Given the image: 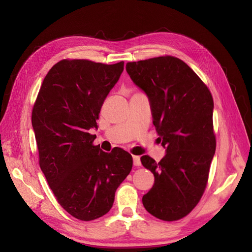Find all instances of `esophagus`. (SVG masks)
Masks as SVG:
<instances>
[{"label":"esophagus","instance_id":"1","mask_svg":"<svg viewBox=\"0 0 252 252\" xmlns=\"http://www.w3.org/2000/svg\"><path fill=\"white\" fill-rule=\"evenodd\" d=\"M133 158V165L134 166H140L141 165V158L139 156H132Z\"/></svg>","mask_w":252,"mask_h":252}]
</instances>
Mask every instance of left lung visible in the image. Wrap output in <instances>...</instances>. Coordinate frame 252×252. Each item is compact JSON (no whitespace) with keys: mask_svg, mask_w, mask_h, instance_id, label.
<instances>
[{"mask_svg":"<svg viewBox=\"0 0 252 252\" xmlns=\"http://www.w3.org/2000/svg\"><path fill=\"white\" fill-rule=\"evenodd\" d=\"M126 70L148 95L154 125L166 147L159 162L149 156L141 158L142 165L155 175L143 205L159 220H178L192 211L207 186L217 146L211 93L199 75L175 57L129 62Z\"/></svg>","mask_w":252,"mask_h":252,"instance_id":"left-lung-1","label":"left lung"}]
</instances>
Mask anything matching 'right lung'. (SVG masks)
I'll list each match as a JSON object with an SVG mask.
<instances>
[{
	"label": "right lung",
	"mask_w": 252,
	"mask_h": 252,
	"mask_svg": "<svg viewBox=\"0 0 252 252\" xmlns=\"http://www.w3.org/2000/svg\"><path fill=\"white\" fill-rule=\"evenodd\" d=\"M124 62L62 60L45 77L32 122L39 164L59 204L81 220L103 217L132 168L122 148L104 152L94 145L101 107L119 81Z\"/></svg>",
	"instance_id": "obj_1"
}]
</instances>
